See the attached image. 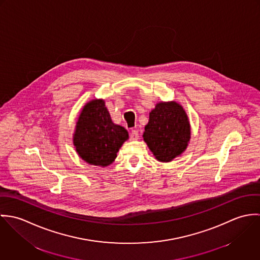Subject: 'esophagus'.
<instances>
[{"label":"esophagus","instance_id":"1","mask_svg":"<svg viewBox=\"0 0 260 260\" xmlns=\"http://www.w3.org/2000/svg\"><path fill=\"white\" fill-rule=\"evenodd\" d=\"M138 137H139L138 131H137V130H132L131 133H130V139H131V140H137Z\"/></svg>","mask_w":260,"mask_h":260}]
</instances>
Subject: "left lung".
I'll return each mask as SVG.
<instances>
[{"label":"left lung","mask_w":260,"mask_h":260,"mask_svg":"<svg viewBox=\"0 0 260 260\" xmlns=\"http://www.w3.org/2000/svg\"><path fill=\"white\" fill-rule=\"evenodd\" d=\"M190 133L183 107L175 101L159 102L149 113L143 139L158 161L170 162L185 151Z\"/></svg>","instance_id":"1"}]
</instances>
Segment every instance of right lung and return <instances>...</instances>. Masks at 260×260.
Here are the masks:
<instances>
[{
    "instance_id": "right-lung-1",
    "label": "right lung",
    "mask_w": 260,
    "mask_h": 260,
    "mask_svg": "<svg viewBox=\"0 0 260 260\" xmlns=\"http://www.w3.org/2000/svg\"><path fill=\"white\" fill-rule=\"evenodd\" d=\"M129 138L128 131L112 122L102 99L88 102L79 115L73 143L78 155L91 165L106 167Z\"/></svg>"
}]
</instances>
